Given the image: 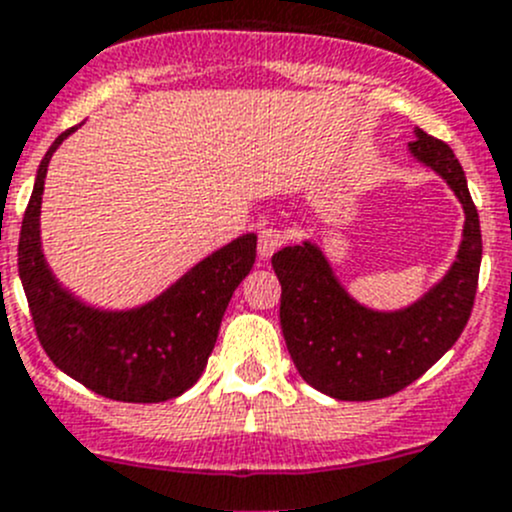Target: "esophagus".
<instances>
[{
  "mask_svg": "<svg viewBox=\"0 0 512 512\" xmlns=\"http://www.w3.org/2000/svg\"><path fill=\"white\" fill-rule=\"evenodd\" d=\"M285 240L287 237L282 230H275V227H270V230H262L260 240H257V255H260L262 260H267V257H272L282 245H285Z\"/></svg>",
  "mask_w": 512,
  "mask_h": 512,
  "instance_id": "esophagus-1",
  "label": "esophagus"
}]
</instances>
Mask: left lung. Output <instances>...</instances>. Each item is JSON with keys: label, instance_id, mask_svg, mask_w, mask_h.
<instances>
[{"label": "left lung", "instance_id": "8db88e82", "mask_svg": "<svg viewBox=\"0 0 512 512\" xmlns=\"http://www.w3.org/2000/svg\"><path fill=\"white\" fill-rule=\"evenodd\" d=\"M408 150L448 182L465 212L458 255L423 297L400 310H372L345 290L312 240L272 255L292 362L307 385L335 400L362 403L408 388L455 345L473 310L483 237L463 167L423 130H415Z\"/></svg>", "mask_w": 512, "mask_h": 512}]
</instances>
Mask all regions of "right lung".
Here are the masks:
<instances>
[{
    "label": "right lung",
    "mask_w": 512,
    "mask_h": 512,
    "mask_svg": "<svg viewBox=\"0 0 512 512\" xmlns=\"http://www.w3.org/2000/svg\"><path fill=\"white\" fill-rule=\"evenodd\" d=\"M62 132L39 162L19 232V280L34 330L49 360L92 393L122 403H165L200 380L232 292L250 275L257 235L237 237L207 255L165 292L130 310H102L54 277L42 250L44 177Z\"/></svg>",
    "instance_id": "1"
}]
</instances>
